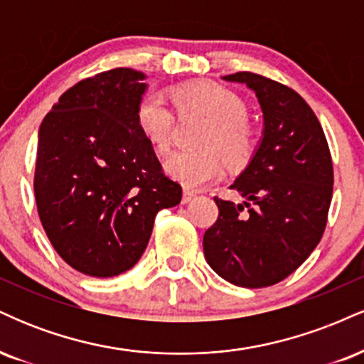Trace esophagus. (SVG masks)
<instances>
[{
    "mask_svg": "<svg viewBox=\"0 0 364 364\" xmlns=\"http://www.w3.org/2000/svg\"><path fill=\"white\" fill-rule=\"evenodd\" d=\"M193 198H195V193H193V191H188V190L183 191V198H181V202H183V203H190L191 200H193Z\"/></svg>",
    "mask_w": 364,
    "mask_h": 364,
    "instance_id": "34e87169",
    "label": "esophagus"
}]
</instances>
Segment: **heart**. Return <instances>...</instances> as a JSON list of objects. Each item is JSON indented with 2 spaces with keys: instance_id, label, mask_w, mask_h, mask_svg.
<instances>
[{
  "instance_id": "heart-1",
  "label": "heart",
  "mask_w": 364,
  "mask_h": 364,
  "mask_svg": "<svg viewBox=\"0 0 364 364\" xmlns=\"http://www.w3.org/2000/svg\"><path fill=\"white\" fill-rule=\"evenodd\" d=\"M179 112L196 111L207 116V124L198 136L203 147L176 150L166 157L164 168L181 185L198 190L223 176L224 161L241 166L255 149V129L246 118L241 97L215 82H198L173 90ZM136 124L154 149L168 150L173 136L174 116L161 94L150 90L136 104Z\"/></svg>"
}]
</instances>
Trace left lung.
Wrapping results in <instances>:
<instances>
[{
  "mask_svg": "<svg viewBox=\"0 0 364 364\" xmlns=\"http://www.w3.org/2000/svg\"><path fill=\"white\" fill-rule=\"evenodd\" d=\"M223 78L255 92L263 136L231 185L245 202L214 198L219 217L203 235V253L212 270L235 286H274L294 272L323 236L332 157L318 118L298 92L250 72Z\"/></svg>",
  "mask_w": 364,
  "mask_h": 364,
  "instance_id": "obj_1",
  "label": "left lung"
}]
</instances>
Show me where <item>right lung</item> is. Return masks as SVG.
<instances>
[{
    "mask_svg": "<svg viewBox=\"0 0 364 364\" xmlns=\"http://www.w3.org/2000/svg\"><path fill=\"white\" fill-rule=\"evenodd\" d=\"M114 68L75 83L39 128L37 212L58 255L90 277H114L140 260L162 208L181 185L162 171L136 124L147 83Z\"/></svg>",
    "mask_w": 364,
    "mask_h": 364,
    "instance_id": "obj_1",
    "label": "right lung"
}]
</instances>
